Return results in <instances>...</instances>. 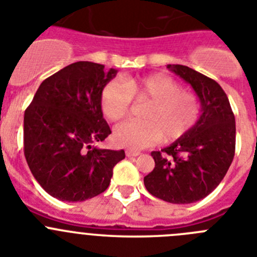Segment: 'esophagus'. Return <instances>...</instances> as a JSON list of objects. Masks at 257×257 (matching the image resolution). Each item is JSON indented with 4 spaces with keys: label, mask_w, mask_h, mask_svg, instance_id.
Returning a JSON list of instances; mask_svg holds the SVG:
<instances>
[{
    "label": "esophagus",
    "mask_w": 257,
    "mask_h": 257,
    "mask_svg": "<svg viewBox=\"0 0 257 257\" xmlns=\"http://www.w3.org/2000/svg\"><path fill=\"white\" fill-rule=\"evenodd\" d=\"M140 152L139 151H134V149H127L126 151V157H136V156H139Z\"/></svg>",
    "instance_id": "obj_1"
}]
</instances>
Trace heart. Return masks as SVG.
I'll list each match as a JSON object with an SVG mask.
<instances>
[{"mask_svg":"<svg viewBox=\"0 0 257 257\" xmlns=\"http://www.w3.org/2000/svg\"><path fill=\"white\" fill-rule=\"evenodd\" d=\"M148 103L142 110L143 121H130L115 126L113 140L118 147L139 149L162 138L170 143L187 135L201 115L199 99L166 74L112 81L101 91V110L110 122L121 121L133 104Z\"/></svg>","mask_w":257,"mask_h":257,"instance_id":"b5f03b06","label":"heart"}]
</instances>
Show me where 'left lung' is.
Listing matches in <instances>:
<instances>
[{
  "label": "left lung",
  "instance_id": "left-lung-1",
  "mask_svg": "<svg viewBox=\"0 0 257 257\" xmlns=\"http://www.w3.org/2000/svg\"><path fill=\"white\" fill-rule=\"evenodd\" d=\"M201 101L198 122L161 152H152L153 171L144 178L152 196L185 205L205 198L221 183L235 152V118L221 86L197 70L169 64Z\"/></svg>",
  "mask_w": 257,
  "mask_h": 257
}]
</instances>
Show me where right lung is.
<instances>
[{"label":"right lung","mask_w":257,"mask_h":257,"mask_svg":"<svg viewBox=\"0 0 257 257\" xmlns=\"http://www.w3.org/2000/svg\"><path fill=\"white\" fill-rule=\"evenodd\" d=\"M117 70L77 61L41 83L24 113V156L50 196L82 202L109 187L124 151L94 147L112 133L101 112V91Z\"/></svg>","instance_id":"add662e5"}]
</instances>
